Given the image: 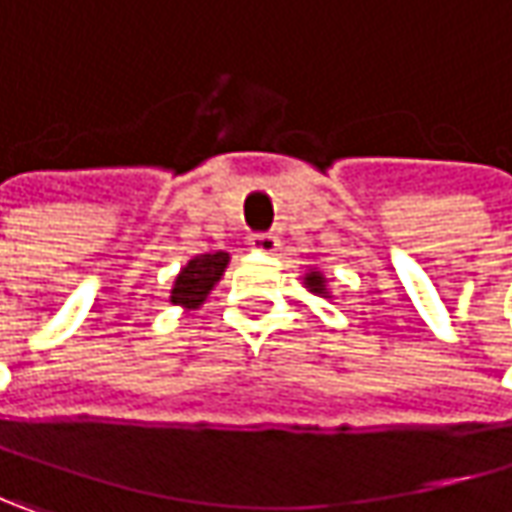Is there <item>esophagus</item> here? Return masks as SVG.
I'll use <instances>...</instances> for the list:
<instances>
[{
  "mask_svg": "<svg viewBox=\"0 0 512 512\" xmlns=\"http://www.w3.org/2000/svg\"><path fill=\"white\" fill-rule=\"evenodd\" d=\"M249 246H252L255 252L272 255V252H278L281 240H278L275 234H269V231H260V234H252V237H249Z\"/></svg>",
  "mask_w": 512,
  "mask_h": 512,
  "instance_id": "esophagus-1",
  "label": "esophagus"
}]
</instances>
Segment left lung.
Masks as SVG:
<instances>
[{
    "instance_id": "1",
    "label": "left lung",
    "mask_w": 512,
    "mask_h": 512,
    "mask_svg": "<svg viewBox=\"0 0 512 512\" xmlns=\"http://www.w3.org/2000/svg\"><path fill=\"white\" fill-rule=\"evenodd\" d=\"M304 286H307L313 295L330 298V292H327V278H324L321 272H307V275H304Z\"/></svg>"
}]
</instances>
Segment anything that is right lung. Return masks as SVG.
I'll list each match as a JSON object with an SVG mask.
<instances>
[{
    "label": "right lung",
    "mask_w": 512,
    "mask_h": 512,
    "mask_svg": "<svg viewBox=\"0 0 512 512\" xmlns=\"http://www.w3.org/2000/svg\"><path fill=\"white\" fill-rule=\"evenodd\" d=\"M226 266L228 252H211V255H196L194 260H188L173 281L170 304L185 307V310H199L208 292L223 278Z\"/></svg>",
    "instance_id": "add662e5"
}]
</instances>
